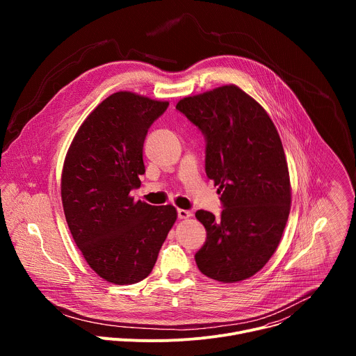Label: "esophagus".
Listing matches in <instances>:
<instances>
[{"mask_svg":"<svg viewBox=\"0 0 356 356\" xmlns=\"http://www.w3.org/2000/svg\"><path fill=\"white\" fill-rule=\"evenodd\" d=\"M193 214H191V211H188V210H181V209H179L177 210V217L180 218V220H186V218H190Z\"/></svg>","mask_w":356,"mask_h":356,"instance_id":"esophagus-1","label":"esophagus"}]
</instances>
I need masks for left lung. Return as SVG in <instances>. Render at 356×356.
Instances as JSON below:
<instances>
[{
    "instance_id": "left-lung-1",
    "label": "left lung",
    "mask_w": 356,
    "mask_h": 356,
    "mask_svg": "<svg viewBox=\"0 0 356 356\" xmlns=\"http://www.w3.org/2000/svg\"><path fill=\"white\" fill-rule=\"evenodd\" d=\"M176 110L206 138V173L220 187L224 209L217 218L195 213L207 231L195 264L214 280H245L268 264L290 213V179L277 129L236 86L186 97Z\"/></svg>"
}]
</instances>
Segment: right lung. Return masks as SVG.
Instances as JSON below:
<instances>
[{"label":"right lung","instance_id":"add662e5","mask_svg":"<svg viewBox=\"0 0 356 356\" xmlns=\"http://www.w3.org/2000/svg\"><path fill=\"white\" fill-rule=\"evenodd\" d=\"M169 107L129 91L107 97L81 124L65 159L62 202L72 236L90 268L114 284L154 269L173 227V206L134 201L147 129Z\"/></svg>","mask_w":356,"mask_h":356}]
</instances>
